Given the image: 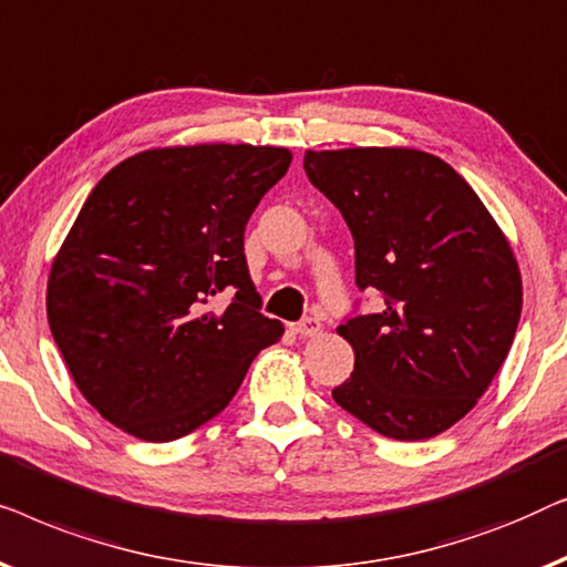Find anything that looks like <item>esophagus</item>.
<instances>
[{
  "label": "esophagus",
  "mask_w": 567,
  "mask_h": 567,
  "mask_svg": "<svg viewBox=\"0 0 567 567\" xmlns=\"http://www.w3.org/2000/svg\"><path fill=\"white\" fill-rule=\"evenodd\" d=\"M290 331L298 333V337H316V333L321 331V321H318L316 316H308L298 323H290Z\"/></svg>",
  "instance_id": "34e87169"
}]
</instances>
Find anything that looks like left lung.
<instances>
[{
	"label": "left lung",
	"mask_w": 567,
	"mask_h": 567,
	"mask_svg": "<svg viewBox=\"0 0 567 567\" xmlns=\"http://www.w3.org/2000/svg\"><path fill=\"white\" fill-rule=\"evenodd\" d=\"M310 185L344 215L354 302L339 333L354 372L333 401L374 432L419 442L450 429L485 393L512 349L522 277L512 246L473 187L413 148L308 151Z\"/></svg>",
	"instance_id": "obj_1"
}]
</instances>
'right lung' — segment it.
<instances>
[{
  "label": "right lung",
  "mask_w": 567,
  "mask_h": 567,
  "mask_svg": "<svg viewBox=\"0 0 567 567\" xmlns=\"http://www.w3.org/2000/svg\"><path fill=\"white\" fill-rule=\"evenodd\" d=\"M292 156L179 146L92 189L48 280V323L82 395L123 432L174 442L226 409L282 323L261 313L244 230ZM220 293L231 300L213 307Z\"/></svg>",
  "instance_id": "obj_1"
}]
</instances>
